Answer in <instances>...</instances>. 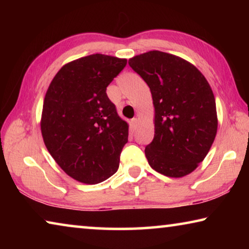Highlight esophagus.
<instances>
[{
    "label": "esophagus",
    "instance_id": "1",
    "mask_svg": "<svg viewBox=\"0 0 249 249\" xmlns=\"http://www.w3.org/2000/svg\"><path fill=\"white\" fill-rule=\"evenodd\" d=\"M137 124H138V120L137 119H133L132 121L129 122V127L132 130H134L135 128L137 127Z\"/></svg>",
    "mask_w": 249,
    "mask_h": 249
}]
</instances>
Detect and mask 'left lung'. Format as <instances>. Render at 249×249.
Segmentation results:
<instances>
[{"mask_svg":"<svg viewBox=\"0 0 249 249\" xmlns=\"http://www.w3.org/2000/svg\"><path fill=\"white\" fill-rule=\"evenodd\" d=\"M148 84L155 108V136L146 146L149 166L181 178L203 161L215 140V98L208 80L185 59L151 50L128 60Z\"/></svg>","mask_w":249,"mask_h":249,"instance_id":"1","label":"left lung"}]
</instances>
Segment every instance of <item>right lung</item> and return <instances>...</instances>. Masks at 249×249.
Returning <instances> with one entry per match:
<instances>
[{
	"instance_id": "obj_1",
	"label": "right lung",
	"mask_w": 249,
	"mask_h": 249,
	"mask_svg": "<svg viewBox=\"0 0 249 249\" xmlns=\"http://www.w3.org/2000/svg\"><path fill=\"white\" fill-rule=\"evenodd\" d=\"M127 59L95 53L61 67L46 92L40 130L46 148L71 178L86 184L119 169L128 126L117 115L107 87Z\"/></svg>"
}]
</instances>
